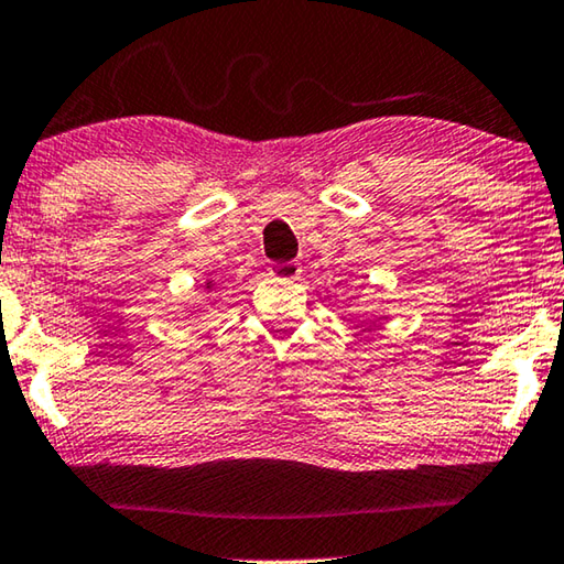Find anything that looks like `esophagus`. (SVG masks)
Segmentation results:
<instances>
[{
  "label": "esophagus",
  "instance_id": "1",
  "mask_svg": "<svg viewBox=\"0 0 564 564\" xmlns=\"http://www.w3.org/2000/svg\"><path fill=\"white\" fill-rule=\"evenodd\" d=\"M268 275H273V279L279 281H296L301 275V265L293 263V260L291 263H275L268 268Z\"/></svg>",
  "mask_w": 564,
  "mask_h": 564
}]
</instances>
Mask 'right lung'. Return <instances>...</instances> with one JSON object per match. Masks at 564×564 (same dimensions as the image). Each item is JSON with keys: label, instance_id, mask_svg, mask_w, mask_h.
I'll list each match as a JSON object with an SVG mask.
<instances>
[{"label": "right lung", "instance_id": "obj_1", "mask_svg": "<svg viewBox=\"0 0 564 564\" xmlns=\"http://www.w3.org/2000/svg\"><path fill=\"white\" fill-rule=\"evenodd\" d=\"M213 285H215V283H213V281H207V283H205V289H207V291H209V289H213Z\"/></svg>", "mask_w": 564, "mask_h": 564}]
</instances>
